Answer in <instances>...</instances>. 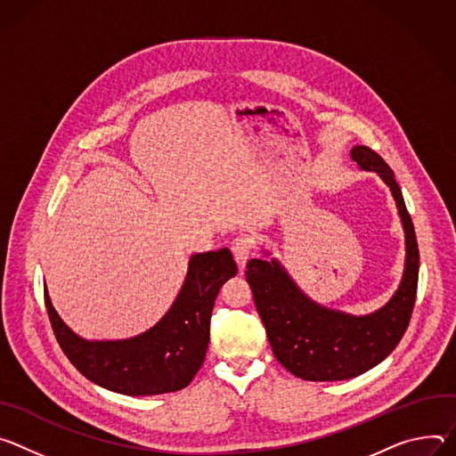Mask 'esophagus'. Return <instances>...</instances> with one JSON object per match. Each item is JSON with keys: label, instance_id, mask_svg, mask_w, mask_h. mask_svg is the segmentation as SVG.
Returning a JSON list of instances; mask_svg holds the SVG:
<instances>
[{"label": "esophagus", "instance_id": "esophagus-1", "mask_svg": "<svg viewBox=\"0 0 456 456\" xmlns=\"http://www.w3.org/2000/svg\"><path fill=\"white\" fill-rule=\"evenodd\" d=\"M251 251H254V240H251L249 237L246 235H239L233 239L232 242V254L239 265V268L242 270L251 256Z\"/></svg>", "mask_w": 456, "mask_h": 456}]
</instances>
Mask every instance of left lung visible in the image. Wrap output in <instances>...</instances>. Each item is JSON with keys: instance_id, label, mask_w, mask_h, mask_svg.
Here are the masks:
<instances>
[{"instance_id": "1", "label": "left lung", "mask_w": 456, "mask_h": 456, "mask_svg": "<svg viewBox=\"0 0 456 456\" xmlns=\"http://www.w3.org/2000/svg\"><path fill=\"white\" fill-rule=\"evenodd\" d=\"M351 158L362 170L377 172L391 188L406 232V270L387 305L366 317L344 315L315 305L277 261L249 259L246 265V281L275 359L305 380H346L382 362L406 333L417 298L419 244L395 174L370 146H355Z\"/></svg>"}]
</instances>
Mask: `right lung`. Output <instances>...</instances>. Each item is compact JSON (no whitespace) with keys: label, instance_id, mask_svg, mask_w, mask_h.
Instances as JSON below:
<instances>
[{"label":"right lung","instance_id":"1","mask_svg":"<svg viewBox=\"0 0 456 456\" xmlns=\"http://www.w3.org/2000/svg\"><path fill=\"white\" fill-rule=\"evenodd\" d=\"M235 273L228 248L193 256L168 314L154 328L126 340L79 338L50 305L46 289L45 306L56 340L83 377L130 396L172 393L186 387L205 362L216 297Z\"/></svg>","mask_w":456,"mask_h":456}]
</instances>
